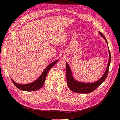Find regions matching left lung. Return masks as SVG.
Instances as JSON below:
<instances>
[{
	"mask_svg": "<svg viewBox=\"0 0 120 120\" xmlns=\"http://www.w3.org/2000/svg\"><path fill=\"white\" fill-rule=\"evenodd\" d=\"M99 35L101 36L102 38L105 39V42L107 43L108 45V42L106 40L105 37L104 35H103L102 33L100 32H99ZM109 60L108 61L107 68L105 71V72L103 74V76L101 78L97 81L93 83H84L81 82L77 81L76 80L74 79L72 76V71L68 63H66V77H67V81L68 86L69 88L72 90V91L78 93H89L90 92H92L94 90L96 89L98 87L101 85V84L105 81V80L107 77L109 70V64L111 63V52L109 49Z\"/></svg>",
	"mask_w": 120,
	"mask_h": 120,
	"instance_id": "obj_1",
	"label": "left lung"
}]
</instances>
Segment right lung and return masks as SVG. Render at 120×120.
Returning a JSON list of instances; mask_svg holds the SVG:
<instances>
[{"mask_svg": "<svg viewBox=\"0 0 120 120\" xmlns=\"http://www.w3.org/2000/svg\"><path fill=\"white\" fill-rule=\"evenodd\" d=\"M57 61L58 60H56V61H54L52 63L50 64L49 65L45 68L43 73H42L41 75L40 76V77L33 82H32L28 84H24L23 85V84H19L18 83H15L11 78V79L12 80V82L14 83V85L20 90L26 91H35V90L40 89L41 87L43 86V84H44L45 79H46L48 72L51 68L55 64H56L57 62Z\"/></svg>", "mask_w": 120, "mask_h": 120, "instance_id": "obj_1", "label": "right lung"}]
</instances>
